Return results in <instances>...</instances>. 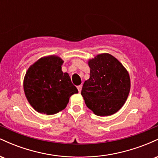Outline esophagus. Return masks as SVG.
Masks as SVG:
<instances>
[{
  "instance_id": "obj_1",
  "label": "esophagus",
  "mask_w": 158,
  "mask_h": 158,
  "mask_svg": "<svg viewBox=\"0 0 158 158\" xmlns=\"http://www.w3.org/2000/svg\"><path fill=\"white\" fill-rule=\"evenodd\" d=\"M81 88H82V86H81V85H79V86H77V89H78V90H79V93H80V92H81Z\"/></svg>"
}]
</instances>
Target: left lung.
<instances>
[{
    "label": "left lung",
    "mask_w": 158,
    "mask_h": 158,
    "mask_svg": "<svg viewBox=\"0 0 158 158\" xmlns=\"http://www.w3.org/2000/svg\"><path fill=\"white\" fill-rule=\"evenodd\" d=\"M90 78L81 94L87 107L96 115L109 116L122 108L128 98L129 74L119 61L108 53L97 55L88 61Z\"/></svg>",
    "instance_id": "8db88e82"
}]
</instances>
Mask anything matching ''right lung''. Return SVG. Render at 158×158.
Masks as SVG:
<instances>
[{
    "label": "right lung",
    "mask_w": 158,
    "mask_h": 158,
    "mask_svg": "<svg viewBox=\"0 0 158 158\" xmlns=\"http://www.w3.org/2000/svg\"><path fill=\"white\" fill-rule=\"evenodd\" d=\"M64 61L56 56L40 59L27 70L23 79L26 97L38 112L51 115L66 108L70 96L78 93L68 73H63Z\"/></svg>",
    "instance_id": "obj_1"
}]
</instances>
